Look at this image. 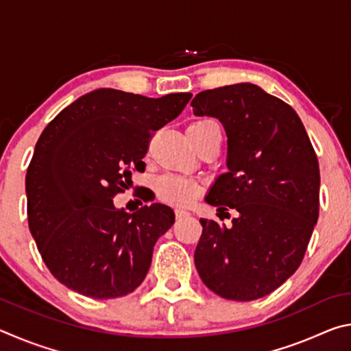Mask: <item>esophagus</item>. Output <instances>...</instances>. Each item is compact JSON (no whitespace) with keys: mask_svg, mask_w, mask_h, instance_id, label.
Returning <instances> with one entry per match:
<instances>
[{"mask_svg":"<svg viewBox=\"0 0 351 351\" xmlns=\"http://www.w3.org/2000/svg\"><path fill=\"white\" fill-rule=\"evenodd\" d=\"M175 215H176V218L180 219V218H186V217H189L190 213L187 212V210H184V209H176L175 210Z\"/></svg>","mask_w":351,"mask_h":351,"instance_id":"34e87169","label":"esophagus"}]
</instances>
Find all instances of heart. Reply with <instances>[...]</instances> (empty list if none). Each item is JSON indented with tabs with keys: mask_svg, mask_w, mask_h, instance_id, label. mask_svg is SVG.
<instances>
[{
	"mask_svg": "<svg viewBox=\"0 0 351 351\" xmlns=\"http://www.w3.org/2000/svg\"><path fill=\"white\" fill-rule=\"evenodd\" d=\"M213 123L210 119H203V121L193 122L189 128L198 130ZM154 190H156V197L169 204L176 206H190L197 201L204 192V186L197 180L184 176H175V175H164L158 178L156 184H154Z\"/></svg>",
	"mask_w": 351,
	"mask_h": 351,
	"instance_id": "1",
	"label": "heart"
}]
</instances>
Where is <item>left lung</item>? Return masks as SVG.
<instances>
[{"label":"left lung","mask_w":351,"mask_h":351,"mask_svg":"<svg viewBox=\"0 0 351 351\" xmlns=\"http://www.w3.org/2000/svg\"><path fill=\"white\" fill-rule=\"evenodd\" d=\"M197 116L221 121L229 171L206 201L232 226L199 219L195 266L213 293L249 302L283 285L305 257L319 218V161L297 112L252 83L219 86L192 100Z\"/></svg>","instance_id":"8db88e82"}]
</instances>
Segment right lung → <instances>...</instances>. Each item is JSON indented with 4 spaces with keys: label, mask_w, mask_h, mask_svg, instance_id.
I'll list each match as a JSON object with an SVG mask.
<instances>
[{
    "label": "right lung",
    "mask_w": 351,
    "mask_h": 351,
    "mask_svg": "<svg viewBox=\"0 0 351 351\" xmlns=\"http://www.w3.org/2000/svg\"><path fill=\"white\" fill-rule=\"evenodd\" d=\"M190 93L159 99L102 88L47 123L26 173L27 221L47 269L64 287L93 299L127 295L144 282L154 243L175 223L169 206L134 213L116 209L132 171ZM142 204V203H141Z\"/></svg>",
    "instance_id": "add662e5"
}]
</instances>
